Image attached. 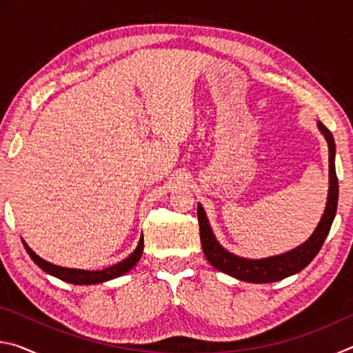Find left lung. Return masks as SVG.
Returning a JSON list of instances; mask_svg holds the SVG:
<instances>
[{
  "mask_svg": "<svg viewBox=\"0 0 353 353\" xmlns=\"http://www.w3.org/2000/svg\"><path fill=\"white\" fill-rule=\"evenodd\" d=\"M318 128L325 137L328 143V198L325 212L322 214L318 227H316L313 235L308 240L297 246L296 249L285 252L282 255L268 256V259L260 260H250L243 259L235 254L225 250L221 244L216 241L213 235V230L210 224H208L207 214L201 204H198V221H199V235H201V244L202 250H204L205 259L213 268L218 271L229 274V276L235 277L243 282L250 283H271L282 280L285 277H290L292 274L302 271L310 261H312L324 244L325 238L330 232L332 223L336 214L338 207V177L336 171H334V140L330 130H328L324 124L318 121Z\"/></svg>",
  "mask_w": 353,
  "mask_h": 353,
  "instance_id": "left-lung-1",
  "label": "left lung"
}]
</instances>
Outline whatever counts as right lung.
Segmentation results:
<instances>
[{
  "label": "right lung",
  "mask_w": 353,
  "mask_h": 353,
  "mask_svg": "<svg viewBox=\"0 0 353 353\" xmlns=\"http://www.w3.org/2000/svg\"><path fill=\"white\" fill-rule=\"evenodd\" d=\"M23 244H25L26 252L29 254V256H31L32 261L39 268H41V270H43L46 274L61 279V280H63V282L74 283V285L103 283V282H107V280H112V279L123 276V274L129 272L137 265V263H139L140 256L143 254V246H145V243H143V235H141L139 246H137V249L128 256V259H124L123 261H119V263H117V265H113L110 268H105V270H103V271H85V270H73V268H62V266L52 265V263L40 259V256L35 254L25 241H23Z\"/></svg>",
  "instance_id": "1"
}]
</instances>
